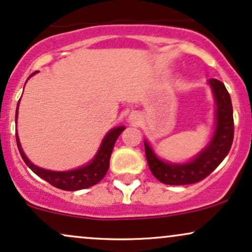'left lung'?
Here are the masks:
<instances>
[{
  "instance_id": "obj_1",
  "label": "left lung",
  "mask_w": 252,
  "mask_h": 252,
  "mask_svg": "<svg viewBox=\"0 0 252 252\" xmlns=\"http://www.w3.org/2000/svg\"><path fill=\"white\" fill-rule=\"evenodd\" d=\"M210 85L217 103V126L213 138L207 148L192 162L185 164H168L158 160L149 144L144 142L146 158L153 175L166 185H189L204 180L215 170L230 152L233 142L232 103L230 94L220 80L211 79Z\"/></svg>"
}]
</instances>
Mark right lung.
Listing matches in <instances>:
<instances>
[{
	"instance_id": "add662e5",
	"label": "right lung",
	"mask_w": 252,
	"mask_h": 252,
	"mask_svg": "<svg viewBox=\"0 0 252 252\" xmlns=\"http://www.w3.org/2000/svg\"><path fill=\"white\" fill-rule=\"evenodd\" d=\"M17 106H19V104H17ZM16 117L17 108L15 118ZM123 130L124 126H118V128L112 129L111 131L105 136L102 146H100L99 150H98V154L96 155V158L92 160V162L89 163L88 166L82 167V168L79 169L70 170V172H52V170H46L34 166V164L28 160L27 156L25 155L24 150L21 148V144H20L17 134L16 143L22 160L25 161V163L27 164L37 176H40L43 180L47 181L48 184H51L52 186L57 187V189H59L78 190L94 186V185L98 184V182L105 176L110 166V156H111L115 142H116L117 137L121 135V132H122Z\"/></svg>"
}]
</instances>
